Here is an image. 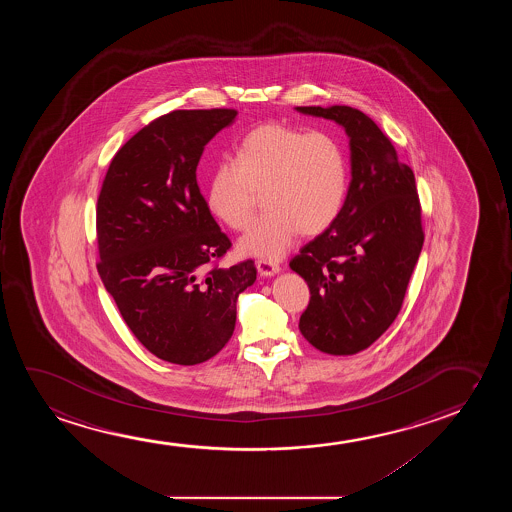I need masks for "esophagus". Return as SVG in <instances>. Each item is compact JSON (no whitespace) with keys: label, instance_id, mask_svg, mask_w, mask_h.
Listing matches in <instances>:
<instances>
[{"label":"esophagus","instance_id":"esophagus-1","mask_svg":"<svg viewBox=\"0 0 512 512\" xmlns=\"http://www.w3.org/2000/svg\"><path fill=\"white\" fill-rule=\"evenodd\" d=\"M257 271H259L260 276H264V278H271L274 274L280 273L281 269L278 264L267 262V260H259V262H257Z\"/></svg>","mask_w":512,"mask_h":512}]
</instances>
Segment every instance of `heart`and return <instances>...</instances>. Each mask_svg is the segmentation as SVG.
I'll return each instance as SVG.
<instances>
[{
  "instance_id": "heart-1",
  "label": "heart",
  "mask_w": 512,
  "mask_h": 512,
  "mask_svg": "<svg viewBox=\"0 0 512 512\" xmlns=\"http://www.w3.org/2000/svg\"><path fill=\"white\" fill-rule=\"evenodd\" d=\"M269 210L239 239V252L280 260L297 234L327 231L343 210L348 192V162L327 133H306L269 122L255 127L236 147V162L213 169L208 208L234 231L252 222L259 194Z\"/></svg>"
}]
</instances>
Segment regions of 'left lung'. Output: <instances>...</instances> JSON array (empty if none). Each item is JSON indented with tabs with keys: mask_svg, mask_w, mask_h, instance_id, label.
<instances>
[{
	"mask_svg": "<svg viewBox=\"0 0 512 512\" xmlns=\"http://www.w3.org/2000/svg\"><path fill=\"white\" fill-rule=\"evenodd\" d=\"M295 110L343 127L351 166L336 222L290 262L311 292L299 330L316 350L353 355L397 318L420 257L423 229L414 173L360 110L339 105Z\"/></svg>",
	"mask_w": 512,
	"mask_h": 512,
	"instance_id": "1",
	"label": "left lung"
}]
</instances>
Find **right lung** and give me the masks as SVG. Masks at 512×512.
I'll return each mask as SVG.
<instances>
[{
  "instance_id": "right-lung-1",
  "label": "right lung",
  "mask_w": 512,
  "mask_h": 512,
  "mask_svg": "<svg viewBox=\"0 0 512 512\" xmlns=\"http://www.w3.org/2000/svg\"><path fill=\"white\" fill-rule=\"evenodd\" d=\"M234 110H175L113 157L98 199V273L120 315L155 357L196 365L229 343L252 260L211 266L231 241L197 185V164Z\"/></svg>"
}]
</instances>
